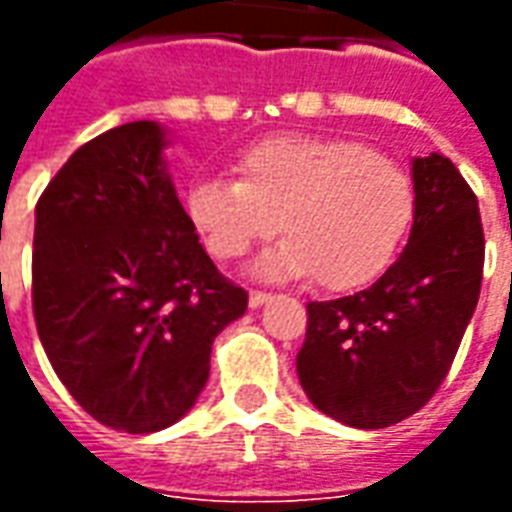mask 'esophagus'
Listing matches in <instances>:
<instances>
[{
  "label": "esophagus",
  "instance_id": "obj_1",
  "mask_svg": "<svg viewBox=\"0 0 512 512\" xmlns=\"http://www.w3.org/2000/svg\"><path fill=\"white\" fill-rule=\"evenodd\" d=\"M266 301H271V293H263V290H252V293H249V307H252V310L263 307Z\"/></svg>",
  "mask_w": 512,
  "mask_h": 512
}]
</instances>
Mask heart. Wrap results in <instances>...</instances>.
<instances>
[{
	"instance_id": "b5f03b06",
	"label": "heart",
	"mask_w": 512,
	"mask_h": 512,
	"mask_svg": "<svg viewBox=\"0 0 512 512\" xmlns=\"http://www.w3.org/2000/svg\"><path fill=\"white\" fill-rule=\"evenodd\" d=\"M235 167L241 180H194L186 211L222 260L288 235L252 263L257 277L315 274L326 290L362 288L384 274L414 219L406 169L354 139L266 136Z\"/></svg>"
}]
</instances>
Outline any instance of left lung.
<instances>
[{
	"label": "left lung",
	"mask_w": 512,
	"mask_h": 512,
	"mask_svg": "<svg viewBox=\"0 0 512 512\" xmlns=\"http://www.w3.org/2000/svg\"><path fill=\"white\" fill-rule=\"evenodd\" d=\"M411 180V235L384 277L307 304L299 381L312 406L351 428H389L425 406L480 299L485 238L474 191L439 153L414 158Z\"/></svg>",
	"instance_id": "8db88e82"
}]
</instances>
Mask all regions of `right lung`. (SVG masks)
<instances>
[{
	"label": "right lung",
	"instance_id": "right-lung-1",
	"mask_svg": "<svg viewBox=\"0 0 512 512\" xmlns=\"http://www.w3.org/2000/svg\"><path fill=\"white\" fill-rule=\"evenodd\" d=\"M167 128L95 136L35 208L32 307L54 373L109 428L175 425L208 384L211 345L246 290L205 255L169 178Z\"/></svg>",
	"mask_w": 512,
	"mask_h": 512
}]
</instances>
